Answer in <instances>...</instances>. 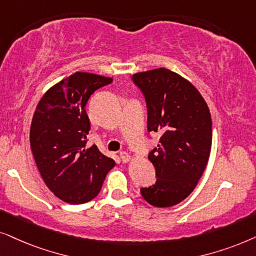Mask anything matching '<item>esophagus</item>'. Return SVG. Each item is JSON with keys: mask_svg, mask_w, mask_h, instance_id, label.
Listing matches in <instances>:
<instances>
[{"mask_svg": "<svg viewBox=\"0 0 256 256\" xmlns=\"http://www.w3.org/2000/svg\"><path fill=\"white\" fill-rule=\"evenodd\" d=\"M120 158H122V160L124 162H130V160H132V156L128 154V152H122L120 153Z\"/></svg>", "mask_w": 256, "mask_h": 256, "instance_id": "1", "label": "esophagus"}]
</instances>
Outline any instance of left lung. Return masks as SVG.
<instances>
[{
  "label": "left lung",
  "instance_id": "8db88e82",
  "mask_svg": "<svg viewBox=\"0 0 256 256\" xmlns=\"http://www.w3.org/2000/svg\"><path fill=\"white\" fill-rule=\"evenodd\" d=\"M132 80L146 98L148 131L162 134L148 156L158 179L142 188V196L152 206H174L193 192L208 162L210 108L190 80L165 68L137 72Z\"/></svg>",
  "mask_w": 256,
  "mask_h": 256
}]
</instances>
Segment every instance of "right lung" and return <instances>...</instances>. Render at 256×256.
Listing matches in <instances>:
<instances>
[{"mask_svg": "<svg viewBox=\"0 0 256 256\" xmlns=\"http://www.w3.org/2000/svg\"><path fill=\"white\" fill-rule=\"evenodd\" d=\"M112 80L78 71L52 85L37 104L30 146L48 188L64 202H91L116 165L96 145L86 148L91 122L85 106L97 88Z\"/></svg>", "mask_w": 256, "mask_h": 256, "instance_id": "obj_1", "label": "right lung"}]
</instances>
